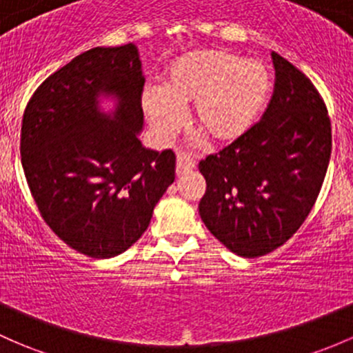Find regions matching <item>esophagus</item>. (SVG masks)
<instances>
[{"mask_svg": "<svg viewBox=\"0 0 353 353\" xmlns=\"http://www.w3.org/2000/svg\"><path fill=\"white\" fill-rule=\"evenodd\" d=\"M196 167V162L186 154H177V164H176V174L177 176H184L189 170Z\"/></svg>", "mask_w": 353, "mask_h": 353, "instance_id": "obj_1", "label": "esophagus"}]
</instances>
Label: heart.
<instances>
[{
  "instance_id": "obj_1",
  "label": "heart",
  "mask_w": 353,
  "mask_h": 353,
  "mask_svg": "<svg viewBox=\"0 0 353 353\" xmlns=\"http://www.w3.org/2000/svg\"><path fill=\"white\" fill-rule=\"evenodd\" d=\"M270 92V72L257 59L230 50H196L177 57L162 77L161 91H145L142 103L159 140L172 139L183 125V108L192 105L191 121L218 145L236 142L257 123Z\"/></svg>"
}]
</instances>
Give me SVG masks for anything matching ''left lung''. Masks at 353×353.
Wrapping results in <instances>:
<instances>
[{
    "label": "left lung",
    "mask_w": 353,
    "mask_h": 353,
    "mask_svg": "<svg viewBox=\"0 0 353 353\" xmlns=\"http://www.w3.org/2000/svg\"><path fill=\"white\" fill-rule=\"evenodd\" d=\"M276 84L262 120L199 162L206 192L199 214L233 254L255 259L298 232L320 194L332 125L310 79L272 52Z\"/></svg>",
    "instance_id": "obj_1"
}]
</instances>
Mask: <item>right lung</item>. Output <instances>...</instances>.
Returning <instances> with one entry per match:
<instances>
[{"mask_svg": "<svg viewBox=\"0 0 353 353\" xmlns=\"http://www.w3.org/2000/svg\"><path fill=\"white\" fill-rule=\"evenodd\" d=\"M139 49L94 47L47 77L21 121V165L52 232L79 254L132 247L174 183L172 150L145 148ZM115 108L103 112L101 98Z\"/></svg>", "mask_w": 353, "mask_h": 353, "instance_id": "right-lung-1", "label": "right lung"}]
</instances>
